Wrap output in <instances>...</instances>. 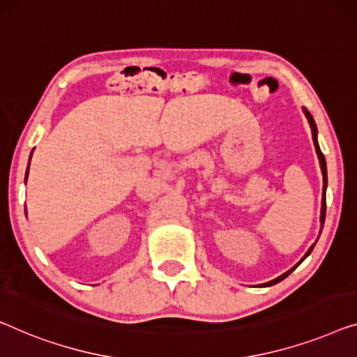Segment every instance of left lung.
I'll return each mask as SVG.
<instances>
[{
  "instance_id": "left-lung-1",
  "label": "left lung",
  "mask_w": 357,
  "mask_h": 357,
  "mask_svg": "<svg viewBox=\"0 0 357 357\" xmlns=\"http://www.w3.org/2000/svg\"><path fill=\"white\" fill-rule=\"evenodd\" d=\"M303 112H304V116L307 117V122H309V126H311V130H312V140H314V146H316V153H317V156H319L320 169H322V175H324V187H322V209H320V231H322V229H324V222H325V208H327V203H325V191H327V162H325V158H324V154H322V151H320V146H319V142H317V126H316V122H314V117L311 116V112H309V111L306 109V107H303ZM312 250H314V245H312L311 248H309L306 255L303 256V259L299 261L296 266L291 267L290 271H287L285 273H282L280 277L273 278V280H271V282H268V283H266V287H272V285H275V283L282 282L283 278L290 275V273L294 271V268H296L299 264H301V262H303L304 259H306V257H307L309 255H311Z\"/></svg>"
}]
</instances>
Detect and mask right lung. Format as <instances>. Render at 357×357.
I'll return each mask as SVG.
<instances>
[{
	"mask_svg": "<svg viewBox=\"0 0 357 357\" xmlns=\"http://www.w3.org/2000/svg\"><path fill=\"white\" fill-rule=\"evenodd\" d=\"M30 158H32V154H30ZM29 167H30V161H29ZM29 167H27V174H25V182H27V175H29ZM25 214H27V209H25Z\"/></svg>",
	"mask_w": 357,
	"mask_h": 357,
	"instance_id": "obj_1",
	"label": "right lung"
}]
</instances>
